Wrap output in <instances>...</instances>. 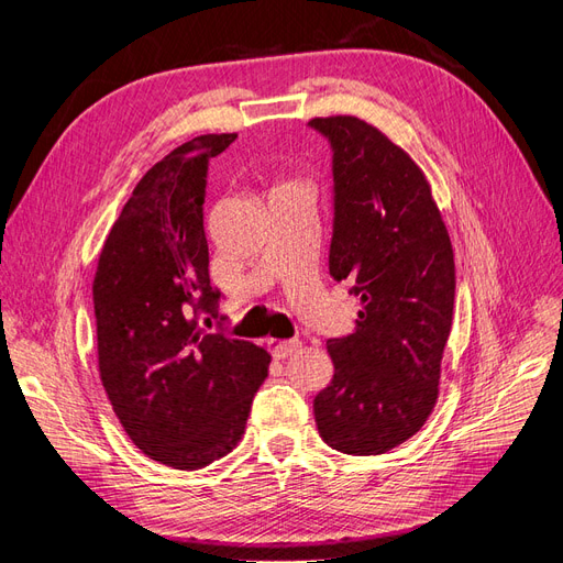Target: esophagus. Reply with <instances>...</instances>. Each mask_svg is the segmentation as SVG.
<instances>
[{
  "mask_svg": "<svg viewBox=\"0 0 563 563\" xmlns=\"http://www.w3.org/2000/svg\"><path fill=\"white\" fill-rule=\"evenodd\" d=\"M298 347V340H267V350L272 352V356H277V360H286V356H291Z\"/></svg>",
  "mask_w": 563,
  "mask_h": 563,
  "instance_id": "esophagus-1",
  "label": "esophagus"
}]
</instances>
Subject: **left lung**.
Segmentation results:
<instances>
[{"label": "left lung", "instance_id": "1", "mask_svg": "<svg viewBox=\"0 0 563 563\" xmlns=\"http://www.w3.org/2000/svg\"><path fill=\"white\" fill-rule=\"evenodd\" d=\"M331 147L329 275L362 298L356 331L329 338L333 378L314 397L321 439L380 455L413 437L439 395L455 263L420 168L356 117L312 119Z\"/></svg>", "mask_w": 563, "mask_h": 563}]
</instances>
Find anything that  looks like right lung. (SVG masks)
Here are the masks:
<instances>
[{"instance_id": "add662e5", "label": "right lung", "mask_w": 563, "mask_h": 563, "mask_svg": "<svg viewBox=\"0 0 563 563\" xmlns=\"http://www.w3.org/2000/svg\"><path fill=\"white\" fill-rule=\"evenodd\" d=\"M236 133L176 147L135 185L100 251L93 312L100 380L129 439L176 470L228 455L246 430L269 354L218 319L203 197L209 162Z\"/></svg>"}]
</instances>
